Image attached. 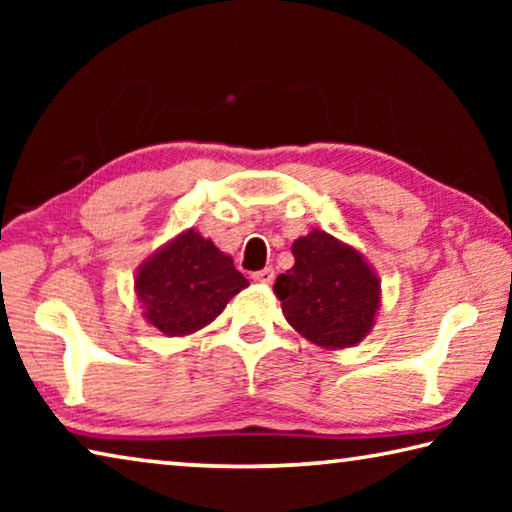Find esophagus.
I'll return each instance as SVG.
<instances>
[{
  "label": "esophagus",
  "mask_w": 512,
  "mask_h": 512,
  "mask_svg": "<svg viewBox=\"0 0 512 512\" xmlns=\"http://www.w3.org/2000/svg\"><path fill=\"white\" fill-rule=\"evenodd\" d=\"M273 277H275V271H273L271 266H266V268H262V271L253 273V280L259 282V284H271Z\"/></svg>",
  "instance_id": "34e87169"
}]
</instances>
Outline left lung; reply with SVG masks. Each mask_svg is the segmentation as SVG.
I'll return each mask as SVG.
<instances>
[{
	"label": "left lung",
	"instance_id": "8db88e82",
	"mask_svg": "<svg viewBox=\"0 0 512 512\" xmlns=\"http://www.w3.org/2000/svg\"><path fill=\"white\" fill-rule=\"evenodd\" d=\"M291 253L296 264L273 287L287 323L325 350L366 339L381 305V280L368 259L325 230L298 237Z\"/></svg>",
	"mask_w": 512,
	"mask_h": 512
}]
</instances>
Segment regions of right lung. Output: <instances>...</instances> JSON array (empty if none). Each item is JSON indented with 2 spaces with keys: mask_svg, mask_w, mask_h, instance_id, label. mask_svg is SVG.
I'll return each instance as SVG.
<instances>
[{
  "mask_svg": "<svg viewBox=\"0 0 512 512\" xmlns=\"http://www.w3.org/2000/svg\"><path fill=\"white\" fill-rule=\"evenodd\" d=\"M246 287L232 257L194 228L155 250L135 275L142 316L164 336H187L210 325Z\"/></svg>",
  "mask_w": 512,
  "mask_h": 512,
  "instance_id": "obj_1",
  "label": "right lung"
}]
</instances>
